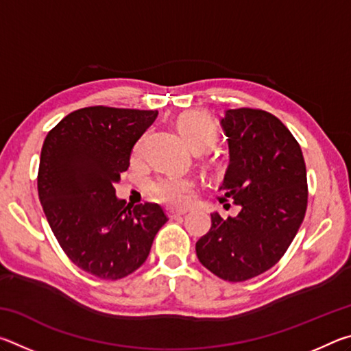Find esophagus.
Masks as SVG:
<instances>
[{
  "mask_svg": "<svg viewBox=\"0 0 351 351\" xmlns=\"http://www.w3.org/2000/svg\"><path fill=\"white\" fill-rule=\"evenodd\" d=\"M184 213H186V210H169L167 215H169L170 218H178V217L184 215Z\"/></svg>",
  "mask_w": 351,
  "mask_h": 351,
  "instance_id": "esophagus-1",
  "label": "esophagus"
}]
</instances>
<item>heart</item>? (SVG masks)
<instances>
[{"mask_svg":"<svg viewBox=\"0 0 351 351\" xmlns=\"http://www.w3.org/2000/svg\"><path fill=\"white\" fill-rule=\"evenodd\" d=\"M176 127L195 153L209 150L217 142V127L203 111H187L178 117ZM142 141L134 147V154L141 153ZM195 184L189 178L161 176L150 184V193L161 203L182 207L192 199Z\"/></svg>","mask_w":351,"mask_h":351,"instance_id":"heart-1","label":"heart"}]
</instances>
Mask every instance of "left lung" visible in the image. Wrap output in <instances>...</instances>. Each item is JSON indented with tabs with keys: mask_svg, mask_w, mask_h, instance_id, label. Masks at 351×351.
Instances as JSON below:
<instances>
[{
	"mask_svg": "<svg viewBox=\"0 0 351 351\" xmlns=\"http://www.w3.org/2000/svg\"><path fill=\"white\" fill-rule=\"evenodd\" d=\"M221 127L229 165L219 201L241 210L228 219L210 213L197 255L217 277L245 282L271 269L294 240L306 212V167L299 142L268 111L228 110Z\"/></svg>",
	"mask_w": 351,
	"mask_h": 351,
	"instance_id": "left-lung-1",
	"label": "left lung"
}]
</instances>
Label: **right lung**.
I'll use <instances>...</instances> for the list:
<instances>
[{"label":"right lung","instance_id":"1","mask_svg":"<svg viewBox=\"0 0 351 351\" xmlns=\"http://www.w3.org/2000/svg\"><path fill=\"white\" fill-rule=\"evenodd\" d=\"M156 117L152 110L88 106L63 117L43 142L37 186L47 223L69 260L99 278L141 268L169 219L159 204L130 206L114 189Z\"/></svg>","mask_w":351,"mask_h":351}]
</instances>
